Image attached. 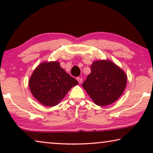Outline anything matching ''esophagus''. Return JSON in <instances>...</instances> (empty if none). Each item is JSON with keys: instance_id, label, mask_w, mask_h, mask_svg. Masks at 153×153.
<instances>
[{"instance_id": "obj_1", "label": "esophagus", "mask_w": 153, "mask_h": 153, "mask_svg": "<svg viewBox=\"0 0 153 153\" xmlns=\"http://www.w3.org/2000/svg\"><path fill=\"white\" fill-rule=\"evenodd\" d=\"M76 79H77V81H78V82H79V83H82V81H83V78H81V77H77Z\"/></svg>"}]
</instances>
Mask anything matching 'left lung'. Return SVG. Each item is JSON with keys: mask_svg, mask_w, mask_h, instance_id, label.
Segmentation results:
<instances>
[{"mask_svg": "<svg viewBox=\"0 0 153 153\" xmlns=\"http://www.w3.org/2000/svg\"><path fill=\"white\" fill-rule=\"evenodd\" d=\"M91 70L82 86L95 104L104 106L116 102L126 87L124 71L108 60L93 62Z\"/></svg>", "mask_w": 153, "mask_h": 153, "instance_id": "1", "label": "left lung"}]
</instances>
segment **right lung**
<instances>
[{
	"label": "right lung",
	"mask_w": 153,
	"mask_h": 153,
	"mask_svg": "<svg viewBox=\"0 0 153 153\" xmlns=\"http://www.w3.org/2000/svg\"><path fill=\"white\" fill-rule=\"evenodd\" d=\"M28 84L35 99L43 105L53 106L79 83L60 66L59 62L52 61L39 64L31 75Z\"/></svg>",
	"instance_id": "1"
}]
</instances>
